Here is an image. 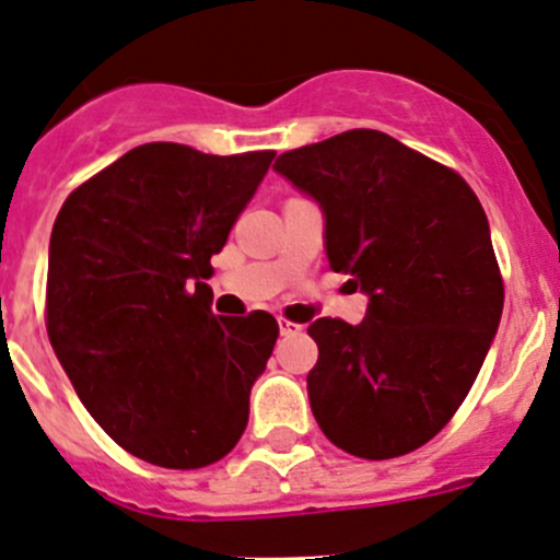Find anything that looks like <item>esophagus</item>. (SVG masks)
Masks as SVG:
<instances>
[{"label": "esophagus", "mask_w": 560, "mask_h": 560, "mask_svg": "<svg viewBox=\"0 0 560 560\" xmlns=\"http://www.w3.org/2000/svg\"><path fill=\"white\" fill-rule=\"evenodd\" d=\"M279 330H281V336H298V332L303 330V325H298V322H290V319H284V316H279Z\"/></svg>", "instance_id": "1"}]
</instances>
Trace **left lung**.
<instances>
[{"label":"left lung","mask_w":560,"mask_h":560,"mask_svg":"<svg viewBox=\"0 0 560 560\" xmlns=\"http://www.w3.org/2000/svg\"><path fill=\"white\" fill-rule=\"evenodd\" d=\"M273 167L325 211L330 268L369 292L360 325H308L316 422L354 457L415 453L460 409L499 330L488 217L460 173L380 129L284 151Z\"/></svg>","instance_id":"obj_1"}]
</instances>
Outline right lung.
Returning a JSON list of instances; mask_svg holds the SVG:
<instances>
[{
    "label": "right lung",
    "mask_w": 560,
    "mask_h": 560,
    "mask_svg": "<svg viewBox=\"0 0 560 560\" xmlns=\"http://www.w3.org/2000/svg\"><path fill=\"white\" fill-rule=\"evenodd\" d=\"M276 151L145 143L83 180L48 248L45 327L78 398L129 455L202 468L244 436L279 322L211 312V257Z\"/></svg>",
    "instance_id": "1"
}]
</instances>
